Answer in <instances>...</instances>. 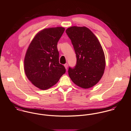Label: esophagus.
Masks as SVG:
<instances>
[{
    "mask_svg": "<svg viewBox=\"0 0 131 131\" xmlns=\"http://www.w3.org/2000/svg\"><path fill=\"white\" fill-rule=\"evenodd\" d=\"M64 66L66 69H67V68H68V63H66V64H64Z\"/></svg>",
    "mask_w": 131,
    "mask_h": 131,
    "instance_id": "1",
    "label": "esophagus"
}]
</instances>
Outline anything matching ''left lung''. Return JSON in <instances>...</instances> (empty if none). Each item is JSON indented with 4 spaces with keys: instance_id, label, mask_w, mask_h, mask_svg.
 Listing matches in <instances>:
<instances>
[{
    "instance_id": "1",
    "label": "left lung",
    "mask_w": 131,
    "mask_h": 131,
    "mask_svg": "<svg viewBox=\"0 0 131 131\" xmlns=\"http://www.w3.org/2000/svg\"><path fill=\"white\" fill-rule=\"evenodd\" d=\"M66 32L71 40L77 57L75 67L69 68V76L77 86L91 88L99 81L105 69V58L101 45L85 27H71Z\"/></svg>"
}]
</instances>
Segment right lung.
Segmentation results:
<instances>
[{
	"instance_id": "obj_1",
	"label": "right lung",
	"mask_w": 131,
	"mask_h": 131,
	"mask_svg": "<svg viewBox=\"0 0 131 131\" xmlns=\"http://www.w3.org/2000/svg\"><path fill=\"white\" fill-rule=\"evenodd\" d=\"M64 31L62 27L45 29L35 36L30 43L24 60L28 79L41 90L54 85L66 73L59 62L57 45Z\"/></svg>"
}]
</instances>
